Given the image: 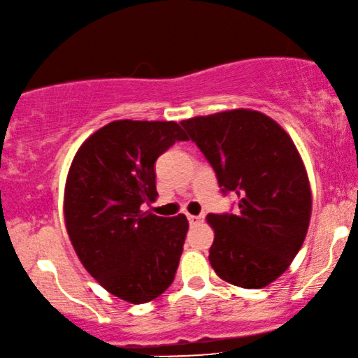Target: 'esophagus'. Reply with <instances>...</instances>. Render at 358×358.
Wrapping results in <instances>:
<instances>
[{
	"instance_id": "34e87169",
	"label": "esophagus",
	"mask_w": 358,
	"mask_h": 358,
	"mask_svg": "<svg viewBox=\"0 0 358 358\" xmlns=\"http://www.w3.org/2000/svg\"><path fill=\"white\" fill-rule=\"evenodd\" d=\"M189 224H198L203 221V215H187Z\"/></svg>"
}]
</instances>
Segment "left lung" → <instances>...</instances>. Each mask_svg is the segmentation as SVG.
<instances>
[{"label":"left lung","instance_id":"left-lung-1","mask_svg":"<svg viewBox=\"0 0 358 358\" xmlns=\"http://www.w3.org/2000/svg\"><path fill=\"white\" fill-rule=\"evenodd\" d=\"M215 170L221 193L238 194L236 215H210V262L226 282L261 289L289 268L304 243L312 196L286 130L250 108L180 122Z\"/></svg>","mask_w":358,"mask_h":358}]
</instances>
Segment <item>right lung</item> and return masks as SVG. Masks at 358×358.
Returning <instances> with one entry per match:
<instances>
[{
  "label": "right lung",
  "instance_id": "right-lung-1",
  "mask_svg": "<svg viewBox=\"0 0 358 358\" xmlns=\"http://www.w3.org/2000/svg\"><path fill=\"white\" fill-rule=\"evenodd\" d=\"M178 140L176 122L115 120L76 153L64 192V218L87 273L119 299L143 304L173 282L188 220L143 211L155 201V162Z\"/></svg>",
  "mask_w": 358,
  "mask_h": 358
}]
</instances>
